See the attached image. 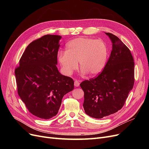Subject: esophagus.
<instances>
[{"instance_id": "34e87169", "label": "esophagus", "mask_w": 149, "mask_h": 149, "mask_svg": "<svg viewBox=\"0 0 149 149\" xmlns=\"http://www.w3.org/2000/svg\"><path fill=\"white\" fill-rule=\"evenodd\" d=\"M79 82L78 81H77V80H76V81H74V86L76 87H78L79 86Z\"/></svg>"}]
</instances>
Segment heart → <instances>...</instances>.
<instances>
[{
	"mask_svg": "<svg viewBox=\"0 0 149 149\" xmlns=\"http://www.w3.org/2000/svg\"><path fill=\"white\" fill-rule=\"evenodd\" d=\"M108 49L102 40L78 37L67 43L66 52L58 54V60L64 73L70 75L77 69L79 61L81 73L94 76L104 68Z\"/></svg>",
	"mask_w": 149,
	"mask_h": 149,
	"instance_id": "obj_1",
	"label": "heart"
}]
</instances>
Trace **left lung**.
I'll use <instances>...</instances> for the list:
<instances>
[{"mask_svg":"<svg viewBox=\"0 0 149 149\" xmlns=\"http://www.w3.org/2000/svg\"><path fill=\"white\" fill-rule=\"evenodd\" d=\"M105 33L112 43L109 60L97 77L80 84L86 114L96 119L120 110L134 83V62L129 49L116 35Z\"/></svg>","mask_w":149,"mask_h":149,"instance_id":"1","label":"left lung"}]
</instances>
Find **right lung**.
<instances>
[{"instance_id": "1", "label": "right lung", "mask_w": 149, "mask_h": 149, "mask_svg": "<svg viewBox=\"0 0 149 149\" xmlns=\"http://www.w3.org/2000/svg\"><path fill=\"white\" fill-rule=\"evenodd\" d=\"M60 35H47L30 43L15 71L18 94L30 113L43 119L55 116L66 94L73 91L72 78L56 65Z\"/></svg>"}]
</instances>
